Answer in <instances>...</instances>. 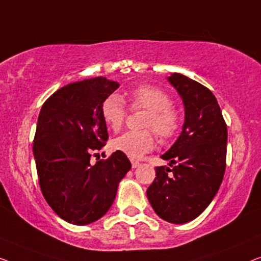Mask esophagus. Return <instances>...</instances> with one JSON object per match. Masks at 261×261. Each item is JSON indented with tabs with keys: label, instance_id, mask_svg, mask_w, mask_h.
Wrapping results in <instances>:
<instances>
[{
	"label": "esophagus",
	"instance_id": "esophagus-1",
	"mask_svg": "<svg viewBox=\"0 0 261 261\" xmlns=\"http://www.w3.org/2000/svg\"><path fill=\"white\" fill-rule=\"evenodd\" d=\"M139 164H141V163H139V162H138V161L131 160V166H132V168H134V169H136V168H138V167H139Z\"/></svg>",
	"mask_w": 261,
	"mask_h": 261
}]
</instances>
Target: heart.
<instances>
[{"mask_svg": "<svg viewBox=\"0 0 261 261\" xmlns=\"http://www.w3.org/2000/svg\"><path fill=\"white\" fill-rule=\"evenodd\" d=\"M132 109H146L143 126L151 129L164 141L174 138L181 127V116L172 108V100L164 91L150 85H141L129 91ZM100 115L108 127L118 131L126 118V108L119 94L111 93L102 99ZM156 139L152 131H127L113 139L112 148L131 159H139L155 148Z\"/></svg>", "mask_w": 261, "mask_h": 261, "instance_id": "1", "label": "heart"}]
</instances>
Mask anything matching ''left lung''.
<instances>
[{
	"instance_id": "1",
	"label": "left lung",
	"mask_w": 261,
	"mask_h": 261,
	"mask_svg": "<svg viewBox=\"0 0 261 261\" xmlns=\"http://www.w3.org/2000/svg\"><path fill=\"white\" fill-rule=\"evenodd\" d=\"M168 82L185 106L178 138L161 159L146 196L161 219L181 225L196 219L218 193L226 169L227 126L215 95L188 76L172 73Z\"/></svg>"
}]
</instances>
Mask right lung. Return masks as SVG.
<instances>
[{
    "instance_id": "obj_1",
    "label": "right lung",
    "mask_w": 261,
    "mask_h": 261,
    "mask_svg": "<svg viewBox=\"0 0 261 261\" xmlns=\"http://www.w3.org/2000/svg\"><path fill=\"white\" fill-rule=\"evenodd\" d=\"M119 84L102 76L68 84L43 102L33 153L47 203L62 220L84 226L106 214L119 182L131 169L123 152L91 164L108 141L100 105Z\"/></svg>"
}]
</instances>
